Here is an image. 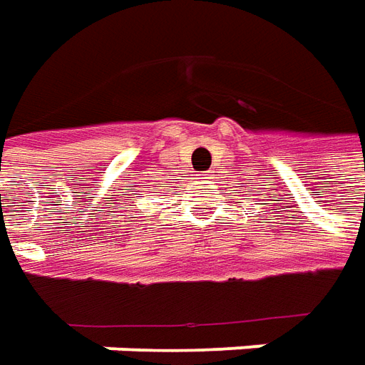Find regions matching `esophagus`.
<instances>
[{"mask_svg":"<svg viewBox=\"0 0 365 365\" xmlns=\"http://www.w3.org/2000/svg\"><path fill=\"white\" fill-rule=\"evenodd\" d=\"M205 178H207V177H205Z\"/></svg>","mask_w":365,"mask_h":365,"instance_id":"esophagus-1","label":"esophagus"}]
</instances>
